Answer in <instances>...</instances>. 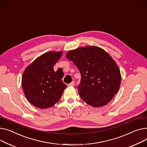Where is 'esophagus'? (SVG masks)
I'll list each match as a JSON object with an SVG mask.
<instances>
[{"label":"esophagus","instance_id":"obj_1","mask_svg":"<svg viewBox=\"0 0 147 147\" xmlns=\"http://www.w3.org/2000/svg\"><path fill=\"white\" fill-rule=\"evenodd\" d=\"M74 85H75V82L74 81H72V82H71L70 84H68L69 86H71V87H73V86H74Z\"/></svg>","mask_w":147,"mask_h":147}]
</instances>
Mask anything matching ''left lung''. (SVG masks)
<instances>
[{"mask_svg": "<svg viewBox=\"0 0 147 147\" xmlns=\"http://www.w3.org/2000/svg\"><path fill=\"white\" fill-rule=\"evenodd\" d=\"M66 57L80 72L77 86L81 98L88 105H107L119 89L121 75L115 60L105 50L97 46L79 47L69 51Z\"/></svg>", "mask_w": 147, "mask_h": 147, "instance_id": "left-lung-1", "label": "left lung"}]
</instances>
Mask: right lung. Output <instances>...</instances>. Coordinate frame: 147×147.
I'll use <instances>...</instances> for the list:
<instances>
[{
  "label": "right lung",
  "instance_id": "right-lung-1",
  "mask_svg": "<svg viewBox=\"0 0 147 147\" xmlns=\"http://www.w3.org/2000/svg\"><path fill=\"white\" fill-rule=\"evenodd\" d=\"M62 51H49L42 55L25 69L22 87L26 98L39 109H46L59 101L66 88L62 79L63 72L54 71L53 66Z\"/></svg>",
  "mask_w": 147,
  "mask_h": 147
}]
</instances>
